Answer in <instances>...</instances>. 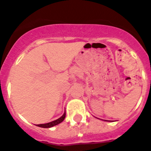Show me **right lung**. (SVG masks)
Listing matches in <instances>:
<instances>
[{"label": "right lung", "mask_w": 151, "mask_h": 151, "mask_svg": "<svg viewBox=\"0 0 151 151\" xmlns=\"http://www.w3.org/2000/svg\"><path fill=\"white\" fill-rule=\"evenodd\" d=\"M65 117H66V112L63 113V115L61 116L60 118H59L58 119L54 120V121H52V122H48V123H45V124H39L36 125L37 127H42V128H50V127H54V126H56V125L60 124V122H62L64 120Z\"/></svg>", "instance_id": "right-lung-1"}]
</instances>
